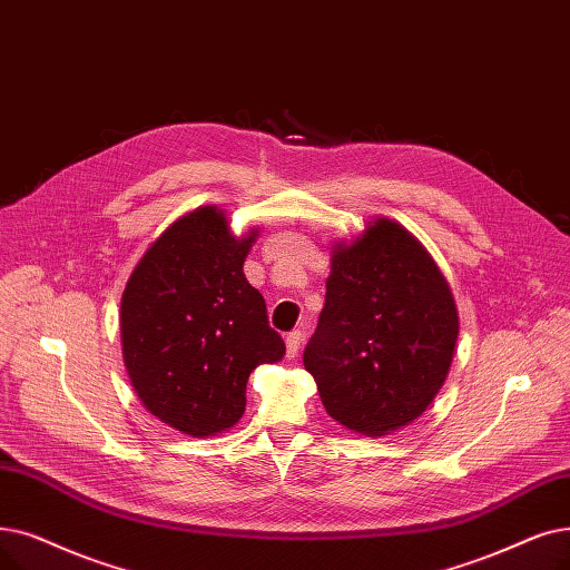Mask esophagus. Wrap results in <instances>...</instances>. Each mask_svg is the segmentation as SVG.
Listing matches in <instances>:
<instances>
[{"mask_svg": "<svg viewBox=\"0 0 570 570\" xmlns=\"http://www.w3.org/2000/svg\"><path fill=\"white\" fill-rule=\"evenodd\" d=\"M301 342H303V333H301V331H291V333L286 335V356H288V358L298 356Z\"/></svg>", "mask_w": 570, "mask_h": 570, "instance_id": "obj_1", "label": "esophagus"}]
</instances>
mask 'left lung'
<instances>
[{
    "instance_id": "obj_1",
    "label": "left lung",
    "mask_w": 570,
    "mask_h": 570,
    "mask_svg": "<svg viewBox=\"0 0 570 570\" xmlns=\"http://www.w3.org/2000/svg\"><path fill=\"white\" fill-rule=\"evenodd\" d=\"M459 309L438 263L399 220L333 242L326 305L303 363L340 426L380 438L412 424L450 375Z\"/></svg>"
}]
</instances>
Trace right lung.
I'll list each match as a JSON object with an SVG mask.
<instances>
[{
	"label": "right lung",
	"instance_id": "add662e5",
	"mask_svg": "<svg viewBox=\"0 0 570 570\" xmlns=\"http://www.w3.org/2000/svg\"><path fill=\"white\" fill-rule=\"evenodd\" d=\"M261 228L237 237L228 216L203 205L151 242L120 298V346L130 384L158 422L193 438L233 429L246 382L286 346L267 324L244 261Z\"/></svg>",
	"mask_w": 570,
	"mask_h": 570
}]
</instances>
